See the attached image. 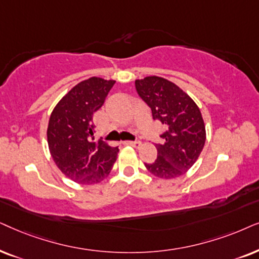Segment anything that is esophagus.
Instances as JSON below:
<instances>
[{
  "instance_id": "obj_1",
  "label": "esophagus",
  "mask_w": 259,
  "mask_h": 259,
  "mask_svg": "<svg viewBox=\"0 0 259 259\" xmlns=\"http://www.w3.org/2000/svg\"><path fill=\"white\" fill-rule=\"evenodd\" d=\"M124 143H125L126 146H132L134 148H139L141 146L140 141H125V142H124Z\"/></svg>"
}]
</instances>
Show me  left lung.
Instances as JSON below:
<instances>
[{"mask_svg": "<svg viewBox=\"0 0 259 259\" xmlns=\"http://www.w3.org/2000/svg\"><path fill=\"white\" fill-rule=\"evenodd\" d=\"M140 98L149 106L154 120H160L165 130L156 144L157 158L144 163L160 179L184 175L198 160L205 146L206 132L201 112L193 99L167 79L147 77L135 81Z\"/></svg>", "mask_w": 259, "mask_h": 259, "instance_id": "left-lung-1", "label": "left lung"}]
</instances>
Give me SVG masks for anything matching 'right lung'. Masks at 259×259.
I'll list each match as a JSON object with an SVG mask.
<instances>
[{
    "label": "right lung",
    "mask_w": 259,
    "mask_h": 259,
    "mask_svg": "<svg viewBox=\"0 0 259 259\" xmlns=\"http://www.w3.org/2000/svg\"><path fill=\"white\" fill-rule=\"evenodd\" d=\"M115 80L92 77L79 82L58 103L50 117L48 147L58 168L81 185L98 184L117 158L118 147L96 141L94 113L104 104Z\"/></svg>",
    "instance_id": "right-lung-1"
}]
</instances>
